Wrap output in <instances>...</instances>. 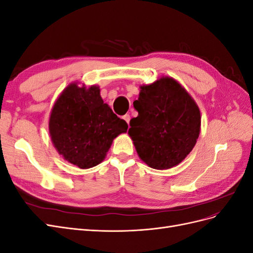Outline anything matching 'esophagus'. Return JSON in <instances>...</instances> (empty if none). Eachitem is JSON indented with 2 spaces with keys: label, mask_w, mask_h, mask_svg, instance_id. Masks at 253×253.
<instances>
[{
  "label": "esophagus",
  "mask_w": 253,
  "mask_h": 253,
  "mask_svg": "<svg viewBox=\"0 0 253 253\" xmlns=\"http://www.w3.org/2000/svg\"><path fill=\"white\" fill-rule=\"evenodd\" d=\"M122 118H124V119L126 120V124H127V125L129 124V119H131V117H129V115H128V114H126V115H125V116H124V117H122Z\"/></svg>",
  "instance_id": "34e87169"
}]
</instances>
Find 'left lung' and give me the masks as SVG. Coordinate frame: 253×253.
I'll return each instance as SVG.
<instances>
[{"label":"left lung","mask_w":253,"mask_h":253,"mask_svg":"<svg viewBox=\"0 0 253 253\" xmlns=\"http://www.w3.org/2000/svg\"><path fill=\"white\" fill-rule=\"evenodd\" d=\"M138 116L129 121L128 135L149 167L167 170L192 151L201 132V112L193 98L171 77L140 86L134 101Z\"/></svg>","instance_id":"8db88e82"}]
</instances>
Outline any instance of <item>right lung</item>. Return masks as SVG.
I'll list each match as a JSON object with an SVG mask.
<instances>
[{
	"mask_svg": "<svg viewBox=\"0 0 253 253\" xmlns=\"http://www.w3.org/2000/svg\"><path fill=\"white\" fill-rule=\"evenodd\" d=\"M51 141L60 155L80 169L103 162L113 140L126 133L127 124L104 103L97 85H68L52 106Z\"/></svg>",
	"mask_w": 253,
	"mask_h": 253,
	"instance_id": "obj_1",
	"label": "right lung"
}]
</instances>
